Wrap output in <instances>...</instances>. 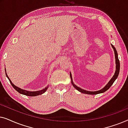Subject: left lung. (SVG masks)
<instances>
[{"label": "left lung", "instance_id": "1", "mask_svg": "<svg viewBox=\"0 0 128 128\" xmlns=\"http://www.w3.org/2000/svg\"><path fill=\"white\" fill-rule=\"evenodd\" d=\"M111 46L112 47V48L114 49V54H115V64H116V70H115L114 75L112 76V78H111V80L108 82V83L106 84L105 86L103 87L102 89L101 90H98V91H95V92H90V91H87L85 90H83L81 88H80L79 87L77 86L76 84H74V83H73V80H72V74L70 72V78H71V83L72 84L73 86L74 87L76 90H78V92H82V93L84 94H90V95H95V94H100V93H102V92H106V90H108V89L110 88V87L112 85V84L114 83V82L115 81V80L117 78H118V75H119V73H120V60H119L118 59V53H117V51L116 50V49L112 44H111Z\"/></svg>", "mask_w": 128, "mask_h": 128}]
</instances>
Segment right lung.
I'll return each mask as SVG.
<instances>
[{"instance_id": "right-lung-1", "label": "right lung", "mask_w": 128, "mask_h": 128, "mask_svg": "<svg viewBox=\"0 0 128 128\" xmlns=\"http://www.w3.org/2000/svg\"><path fill=\"white\" fill-rule=\"evenodd\" d=\"M5 72H6V75L7 78H8V80L10 81V83H11V84H12V86H13V88H14L17 92H18L19 93L23 94V95H26V96H31V97H34V96L41 95V94L44 93V92H46V90L48 89V87H49V85H48L46 87H45V88H43L42 90H39V91H36V92H30V91L23 90V89H22L21 88H20V87H18L17 86H15L13 83H12L11 80L10 79V78H8V74H7L6 68H5Z\"/></svg>"}]
</instances>
